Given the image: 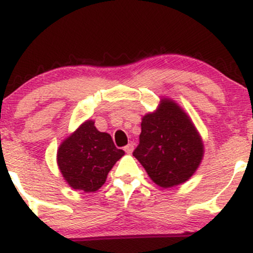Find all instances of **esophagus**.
Segmentation results:
<instances>
[{"instance_id": "esophagus-1", "label": "esophagus", "mask_w": 253, "mask_h": 253, "mask_svg": "<svg viewBox=\"0 0 253 253\" xmlns=\"http://www.w3.org/2000/svg\"><path fill=\"white\" fill-rule=\"evenodd\" d=\"M133 149H134V144H133V143H129V144H127L126 146L124 147L125 152H126V153H132Z\"/></svg>"}]
</instances>
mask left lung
Returning <instances> with one entry per match:
<instances>
[{
    "instance_id": "1",
    "label": "left lung",
    "mask_w": 253,
    "mask_h": 253,
    "mask_svg": "<svg viewBox=\"0 0 253 253\" xmlns=\"http://www.w3.org/2000/svg\"><path fill=\"white\" fill-rule=\"evenodd\" d=\"M133 156L156 184L173 187L189 179L201 163L203 145L189 118L172 101L145 115Z\"/></svg>"
}]
</instances>
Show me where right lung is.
<instances>
[{"instance_id":"right-lung-1","label":"right lung","mask_w":253,"mask_h":253,"mask_svg":"<svg viewBox=\"0 0 253 253\" xmlns=\"http://www.w3.org/2000/svg\"><path fill=\"white\" fill-rule=\"evenodd\" d=\"M125 155L108 133L98 132L94 121H85L59 146L57 163L70 187L85 193L96 191L107 175Z\"/></svg>"}]
</instances>
